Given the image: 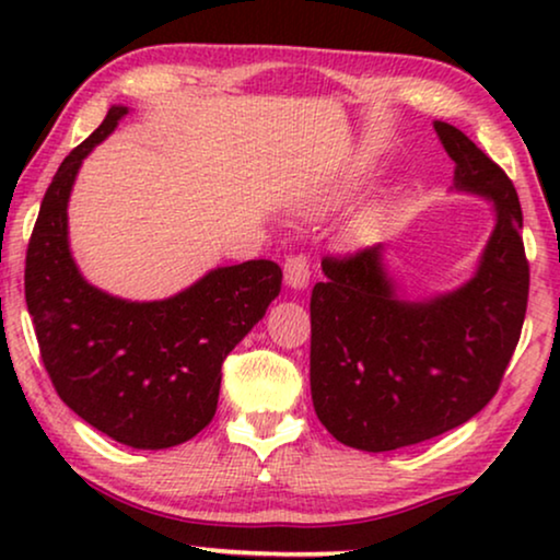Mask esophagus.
<instances>
[{"label": "esophagus", "instance_id": "1", "mask_svg": "<svg viewBox=\"0 0 560 560\" xmlns=\"http://www.w3.org/2000/svg\"><path fill=\"white\" fill-rule=\"evenodd\" d=\"M311 280V262L305 255H290L285 259V282L290 288L303 290Z\"/></svg>", "mask_w": 560, "mask_h": 560}]
</instances>
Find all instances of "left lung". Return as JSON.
<instances>
[{
	"instance_id": "left-lung-1",
	"label": "left lung",
	"mask_w": 560,
	"mask_h": 560,
	"mask_svg": "<svg viewBox=\"0 0 560 560\" xmlns=\"http://www.w3.org/2000/svg\"><path fill=\"white\" fill-rule=\"evenodd\" d=\"M454 188L494 203L477 275L454 293L408 301L382 244L324 257L311 295V395L326 431L359 451H395L458 428L500 389L523 331L530 267L517 190L462 129L435 121Z\"/></svg>"
}]
</instances>
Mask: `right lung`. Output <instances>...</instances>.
Wrapping results in <instances>:
<instances>
[{
    "instance_id": "obj_1",
    "label": "right lung",
    "mask_w": 560,
    "mask_h": 560,
    "mask_svg": "<svg viewBox=\"0 0 560 560\" xmlns=\"http://www.w3.org/2000/svg\"><path fill=\"white\" fill-rule=\"evenodd\" d=\"M125 114L112 106L52 175L27 244L25 301L60 400L109 439L158 451L211 423L221 364L278 298L282 270L270 259L217 267L150 303L89 285L68 249V198L83 158Z\"/></svg>"
}]
</instances>
